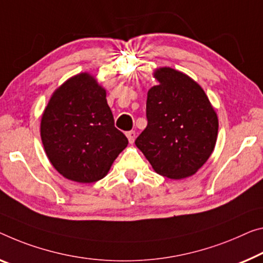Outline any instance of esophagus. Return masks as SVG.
<instances>
[{
  "instance_id": "1",
  "label": "esophagus",
  "mask_w": 263,
  "mask_h": 263,
  "mask_svg": "<svg viewBox=\"0 0 263 263\" xmlns=\"http://www.w3.org/2000/svg\"><path fill=\"white\" fill-rule=\"evenodd\" d=\"M126 136L129 141V143H134V141L136 139V133L134 130H130V132H127L126 133Z\"/></svg>"
}]
</instances>
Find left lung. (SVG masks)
I'll return each instance as SVG.
<instances>
[{
    "mask_svg": "<svg viewBox=\"0 0 263 263\" xmlns=\"http://www.w3.org/2000/svg\"><path fill=\"white\" fill-rule=\"evenodd\" d=\"M153 75L159 84L148 90V124L135 144L157 174L185 179L212 155L219 119L202 87L184 72L161 67Z\"/></svg>",
    "mask_w": 263,
    "mask_h": 263,
    "instance_id": "8db88e82",
    "label": "left lung"
}]
</instances>
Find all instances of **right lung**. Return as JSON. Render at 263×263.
Masks as SVG:
<instances>
[{"mask_svg":"<svg viewBox=\"0 0 263 263\" xmlns=\"http://www.w3.org/2000/svg\"><path fill=\"white\" fill-rule=\"evenodd\" d=\"M106 89L89 72L71 76L52 92L41 119L44 152L63 177L103 179L128 140L114 126Z\"/></svg>","mask_w":263,"mask_h":263,"instance_id":"1","label":"right lung"}]
</instances>
